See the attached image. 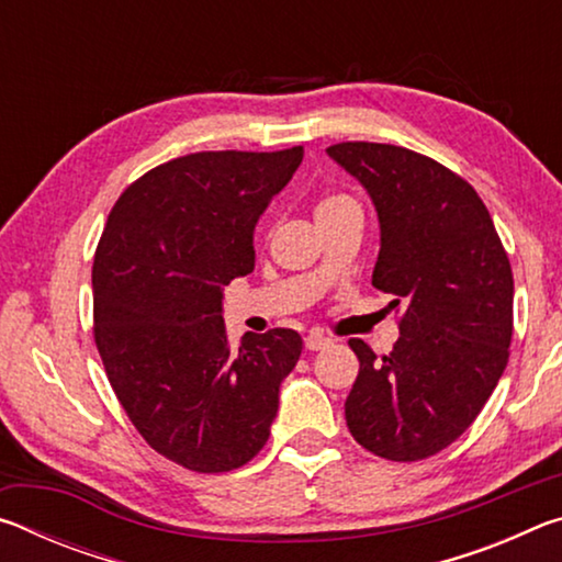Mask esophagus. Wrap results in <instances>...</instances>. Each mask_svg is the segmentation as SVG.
<instances>
[{
    "instance_id": "obj_1",
    "label": "esophagus",
    "mask_w": 562,
    "mask_h": 562,
    "mask_svg": "<svg viewBox=\"0 0 562 562\" xmlns=\"http://www.w3.org/2000/svg\"><path fill=\"white\" fill-rule=\"evenodd\" d=\"M329 345H331V339L325 337V335H307V337H304V349H310V351H319V349H325Z\"/></svg>"
}]
</instances>
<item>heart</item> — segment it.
Instances as JSON below:
<instances>
[{"mask_svg":"<svg viewBox=\"0 0 562 562\" xmlns=\"http://www.w3.org/2000/svg\"><path fill=\"white\" fill-rule=\"evenodd\" d=\"M349 207H359L351 195H347V193H325L315 203V221H325V217L337 215L341 211H349Z\"/></svg>","mask_w":562,"mask_h":562,"instance_id":"obj_1","label":"heart"}]
</instances>
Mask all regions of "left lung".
<instances>
[{"label":"left lung","instance_id":"1","mask_svg":"<svg viewBox=\"0 0 562 562\" xmlns=\"http://www.w3.org/2000/svg\"><path fill=\"white\" fill-rule=\"evenodd\" d=\"M327 154L372 195L382 227L372 284L404 304L389 355L349 339L359 374L347 426L386 461L429 459L469 429L508 364L506 247L479 193L439 160L367 140Z\"/></svg>","mask_w":562,"mask_h":562}]
</instances>
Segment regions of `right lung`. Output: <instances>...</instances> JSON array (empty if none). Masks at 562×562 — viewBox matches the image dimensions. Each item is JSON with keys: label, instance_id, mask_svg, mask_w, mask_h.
<instances>
[{"label": "right lung", "instance_id": "1", "mask_svg": "<svg viewBox=\"0 0 562 562\" xmlns=\"http://www.w3.org/2000/svg\"><path fill=\"white\" fill-rule=\"evenodd\" d=\"M304 148L201 150L123 190L93 255V339L123 412L188 471L225 473L260 453L280 384L302 355L294 329L231 349L223 288L252 272V231Z\"/></svg>", "mask_w": 562, "mask_h": 562}]
</instances>
